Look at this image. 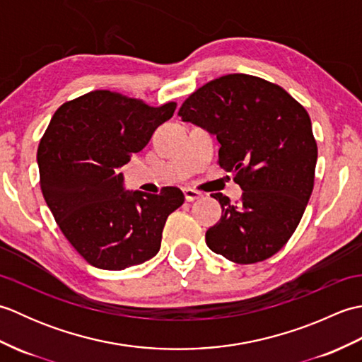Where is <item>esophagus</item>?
Instances as JSON below:
<instances>
[{
    "label": "esophagus",
    "mask_w": 362,
    "mask_h": 362,
    "mask_svg": "<svg viewBox=\"0 0 362 362\" xmlns=\"http://www.w3.org/2000/svg\"><path fill=\"white\" fill-rule=\"evenodd\" d=\"M183 196H185L187 202H194L199 197H202V193L194 188H183Z\"/></svg>",
    "instance_id": "obj_1"
}]
</instances>
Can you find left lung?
<instances>
[{
	"instance_id": "obj_1",
	"label": "left lung",
	"mask_w": 362,
	"mask_h": 362,
	"mask_svg": "<svg viewBox=\"0 0 362 362\" xmlns=\"http://www.w3.org/2000/svg\"><path fill=\"white\" fill-rule=\"evenodd\" d=\"M179 117L216 135L219 166L243 189L236 205L211 194L222 216L206 230V245L238 264L271 258L296 232L314 188L317 144L308 112L280 86L236 73L197 88Z\"/></svg>"
}]
</instances>
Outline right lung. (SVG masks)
I'll return each instance as SVG.
<instances>
[{"instance_id": "right-lung-1", "label": "right lung", "mask_w": 362, "mask_h": 362, "mask_svg": "<svg viewBox=\"0 0 362 362\" xmlns=\"http://www.w3.org/2000/svg\"><path fill=\"white\" fill-rule=\"evenodd\" d=\"M175 105L95 90L51 118L37 151L40 188L59 228L88 264L121 271L160 250L165 222L185 201L183 193L175 187L160 194L124 191L118 171Z\"/></svg>"}]
</instances>
